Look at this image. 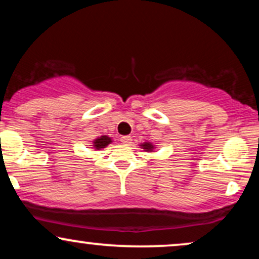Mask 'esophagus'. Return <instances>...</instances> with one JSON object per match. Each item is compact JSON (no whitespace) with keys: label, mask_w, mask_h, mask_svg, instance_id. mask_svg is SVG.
<instances>
[{"label":"esophagus","mask_w":259,"mask_h":259,"mask_svg":"<svg viewBox=\"0 0 259 259\" xmlns=\"http://www.w3.org/2000/svg\"><path fill=\"white\" fill-rule=\"evenodd\" d=\"M132 136H129V135H125V136H121L120 138V142H123V144H125V145H129L130 142H132Z\"/></svg>","instance_id":"34e87169"}]
</instances>
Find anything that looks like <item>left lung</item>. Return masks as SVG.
Listing matches in <instances>:
<instances>
[{
	"label": "left lung",
	"instance_id": "1",
	"mask_svg": "<svg viewBox=\"0 0 259 259\" xmlns=\"http://www.w3.org/2000/svg\"><path fill=\"white\" fill-rule=\"evenodd\" d=\"M142 147H144V150H146V151H152V148H153L152 145L148 144V142H146V144L142 145Z\"/></svg>",
	"mask_w": 259,
	"mask_h": 259
}]
</instances>
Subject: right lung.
I'll list each match as a JSON object with an SVG mask.
<instances>
[{
	"instance_id": "add662e5",
	"label": "right lung",
	"mask_w": 259,
	"mask_h": 259,
	"mask_svg": "<svg viewBox=\"0 0 259 259\" xmlns=\"http://www.w3.org/2000/svg\"><path fill=\"white\" fill-rule=\"evenodd\" d=\"M109 142H111V139H109L108 136H101L100 139H96V141H95V147L103 148L106 147Z\"/></svg>"
}]
</instances>
